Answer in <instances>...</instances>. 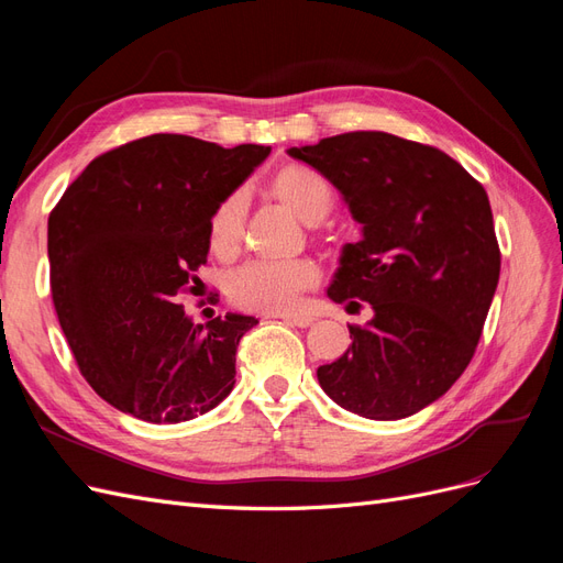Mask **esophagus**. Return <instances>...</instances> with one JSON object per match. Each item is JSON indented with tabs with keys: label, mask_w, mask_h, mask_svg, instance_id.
I'll return each instance as SVG.
<instances>
[{
	"label": "esophagus",
	"mask_w": 563,
	"mask_h": 563,
	"mask_svg": "<svg viewBox=\"0 0 563 563\" xmlns=\"http://www.w3.org/2000/svg\"><path fill=\"white\" fill-rule=\"evenodd\" d=\"M286 323H294V327H300V329H305V327H310V323L314 321L312 317H302V314H286V317H282Z\"/></svg>",
	"instance_id": "1"
}]
</instances>
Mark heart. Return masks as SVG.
<instances>
[{"label":"heart","instance_id":"b5f03b06","mask_svg":"<svg viewBox=\"0 0 563 563\" xmlns=\"http://www.w3.org/2000/svg\"><path fill=\"white\" fill-rule=\"evenodd\" d=\"M272 190L305 223H319L333 209V187L321 174L302 164H286L272 178ZM249 213L244 187L218 203L209 220V242L218 255H232L242 242ZM319 284L312 261L255 258L232 272L228 296L234 305L258 312H294L302 296Z\"/></svg>","mask_w":563,"mask_h":563}]
</instances>
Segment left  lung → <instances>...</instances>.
<instances>
[{"mask_svg": "<svg viewBox=\"0 0 563 563\" xmlns=\"http://www.w3.org/2000/svg\"><path fill=\"white\" fill-rule=\"evenodd\" d=\"M345 197L364 236L347 244L333 302L373 308L352 345L317 368L321 389L371 420L418 413L463 376L500 277L488 195L446 152L383 131L291 147Z\"/></svg>", "mask_w": 563, "mask_h": 563, "instance_id": "obj_1", "label": "left lung"}]
</instances>
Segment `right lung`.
I'll list each match as a JSON object with an SVG mask.
<instances>
[{
    "instance_id": "add662e5",
    "label": "right lung",
    "mask_w": 563,
    "mask_h": 563,
    "mask_svg": "<svg viewBox=\"0 0 563 563\" xmlns=\"http://www.w3.org/2000/svg\"><path fill=\"white\" fill-rule=\"evenodd\" d=\"M269 155L155 133L96 157L48 216L51 296L75 362L108 404L145 422L211 411L234 387V356L258 319L195 323L209 220Z\"/></svg>"
}]
</instances>
